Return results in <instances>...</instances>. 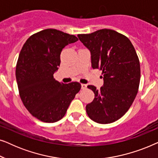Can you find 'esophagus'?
Listing matches in <instances>:
<instances>
[{
	"mask_svg": "<svg viewBox=\"0 0 158 158\" xmlns=\"http://www.w3.org/2000/svg\"><path fill=\"white\" fill-rule=\"evenodd\" d=\"M86 88H87V85H86L85 84H83V83L81 84V88H82V89H85Z\"/></svg>",
	"mask_w": 158,
	"mask_h": 158,
	"instance_id": "1",
	"label": "esophagus"
}]
</instances>
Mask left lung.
Instances as JSON below:
<instances>
[{"instance_id": "8db88e82", "label": "left lung", "mask_w": 158, "mask_h": 158, "mask_svg": "<svg viewBox=\"0 0 158 158\" xmlns=\"http://www.w3.org/2000/svg\"><path fill=\"white\" fill-rule=\"evenodd\" d=\"M77 36L90 52L92 68L102 70L103 76L100 90L88 85L95 94L86 105L88 116L99 124L116 122L127 113L138 92L140 64L135 47L126 36L111 29Z\"/></svg>"}]
</instances>
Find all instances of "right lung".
I'll return each instance as SVG.
<instances>
[{"instance_id": "1", "label": "right lung", "mask_w": 158, "mask_h": 158, "mask_svg": "<svg viewBox=\"0 0 158 158\" xmlns=\"http://www.w3.org/2000/svg\"><path fill=\"white\" fill-rule=\"evenodd\" d=\"M77 40L74 35L47 29L30 36L20 52L16 68L19 95L30 114L42 122L61 119L81 90L77 82L64 84L53 76L62 49Z\"/></svg>"}]
</instances>
